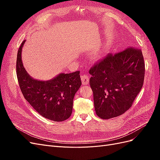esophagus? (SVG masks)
Wrapping results in <instances>:
<instances>
[{
    "mask_svg": "<svg viewBox=\"0 0 160 160\" xmlns=\"http://www.w3.org/2000/svg\"><path fill=\"white\" fill-rule=\"evenodd\" d=\"M82 83L83 85H88L89 83V78L88 75H82L81 77Z\"/></svg>",
    "mask_w": 160,
    "mask_h": 160,
    "instance_id": "esophagus-1",
    "label": "esophagus"
}]
</instances>
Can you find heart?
Listing matches in <instances>:
<instances>
[{
	"instance_id": "heart-1",
	"label": "heart",
	"mask_w": 160,
	"mask_h": 160,
	"mask_svg": "<svg viewBox=\"0 0 160 160\" xmlns=\"http://www.w3.org/2000/svg\"><path fill=\"white\" fill-rule=\"evenodd\" d=\"M102 54H103L102 49H95L93 51H92L90 52L89 55H90V57L92 60H93V61H98L101 57Z\"/></svg>"
}]
</instances>
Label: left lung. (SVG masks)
Here are the masks:
<instances>
[{
	"label": "left lung",
	"instance_id": "1",
	"mask_svg": "<svg viewBox=\"0 0 160 160\" xmlns=\"http://www.w3.org/2000/svg\"><path fill=\"white\" fill-rule=\"evenodd\" d=\"M96 114L101 119L118 117L133 104L143 84L145 63L141 49L128 47L108 54L89 69Z\"/></svg>",
	"mask_w": 160,
	"mask_h": 160
}]
</instances>
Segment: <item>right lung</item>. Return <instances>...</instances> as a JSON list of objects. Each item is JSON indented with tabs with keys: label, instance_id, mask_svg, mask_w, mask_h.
Here are the masks:
<instances>
[{
	"label": "right lung",
	"instance_id": "right-lung-1",
	"mask_svg": "<svg viewBox=\"0 0 160 160\" xmlns=\"http://www.w3.org/2000/svg\"><path fill=\"white\" fill-rule=\"evenodd\" d=\"M24 41L17 58V75L25 99L42 117L55 122L68 119L72 110V101L81 85L80 71L60 73L49 81L32 78L24 68L21 59Z\"/></svg>",
	"mask_w": 160,
	"mask_h": 160
}]
</instances>
